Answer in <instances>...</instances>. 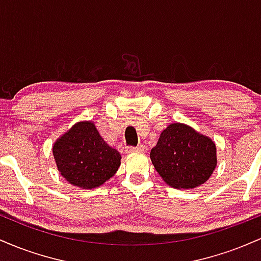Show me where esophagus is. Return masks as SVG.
I'll list each match as a JSON object with an SVG mask.
<instances>
[{"label":"esophagus","instance_id":"34e87169","mask_svg":"<svg viewBox=\"0 0 261 261\" xmlns=\"http://www.w3.org/2000/svg\"><path fill=\"white\" fill-rule=\"evenodd\" d=\"M142 151H143L142 146H137V147H126V148H125V152H126L127 154L137 153V152H142Z\"/></svg>","mask_w":261,"mask_h":261}]
</instances>
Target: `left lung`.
<instances>
[{"label": "left lung", "mask_w": 261, "mask_h": 261, "mask_svg": "<svg viewBox=\"0 0 261 261\" xmlns=\"http://www.w3.org/2000/svg\"><path fill=\"white\" fill-rule=\"evenodd\" d=\"M217 151L208 136L181 122L170 124L151 149L152 164L169 187L194 189L208 180L217 166Z\"/></svg>", "instance_id": "8db88e82"}]
</instances>
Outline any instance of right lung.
<instances>
[{"mask_svg":"<svg viewBox=\"0 0 261 261\" xmlns=\"http://www.w3.org/2000/svg\"><path fill=\"white\" fill-rule=\"evenodd\" d=\"M59 173L81 189L103 185L118 172L121 154L100 136L93 121L76 122L53 146Z\"/></svg>","mask_w":261,"mask_h":261,"instance_id":"right-lung-1","label":"right lung"}]
</instances>
